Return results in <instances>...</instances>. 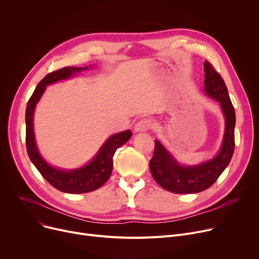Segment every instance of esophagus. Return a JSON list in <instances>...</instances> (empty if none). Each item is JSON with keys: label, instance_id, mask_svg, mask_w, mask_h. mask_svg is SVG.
<instances>
[{"label": "esophagus", "instance_id": "34e87169", "mask_svg": "<svg viewBox=\"0 0 259 259\" xmlns=\"http://www.w3.org/2000/svg\"><path fill=\"white\" fill-rule=\"evenodd\" d=\"M152 127H153V125H152L151 119L143 118V119L139 120L137 124H135L134 131L135 132H146V131H149L150 129H152Z\"/></svg>", "mask_w": 259, "mask_h": 259}]
</instances>
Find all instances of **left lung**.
<instances>
[{
	"mask_svg": "<svg viewBox=\"0 0 259 259\" xmlns=\"http://www.w3.org/2000/svg\"><path fill=\"white\" fill-rule=\"evenodd\" d=\"M205 91L220 103L226 118V128L221 150L214 158L196 166H182L155 140L154 153L150 160V171L155 182L167 191L176 194L198 193L210 188L229 165L234 152L235 110L230 100L225 80L214 67L206 61Z\"/></svg>",
	"mask_w": 259,
	"mask_h": 259,
	"instance_id": "8db88e82",
	"label": "left lung"
}]
</instances>
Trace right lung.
Here are the masks:
<instances>
[{"label":"right lung","mask_w":259,"mask_h":259,"mask_svg":"<svg viewBox=\"0 0 259 259\" xmlns=\"http://www.w3.org/2000/svg\"><path fill=\"white\" fill-rule=\"evenodd\" d=\"M88 69V67H64L48 73L37 84L26 107V148L32 164L43 178L56 189L65 193L80 194L91 192L101 188L110 178L113 168V155L116 149L127 143L132 132L126 130L112 135L101 147L99 152L86 166L74 170H61L54 168L40 156L34 140L33 112L37 102L44 93L46 86L58 80L69 78L76 73Z\"/></svg>","instance_id":"obj_1"}]
</instances>
